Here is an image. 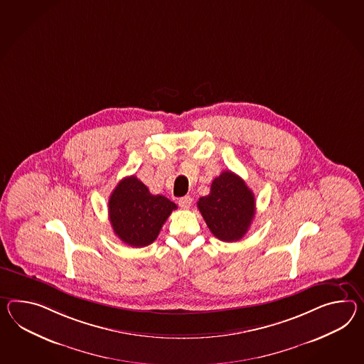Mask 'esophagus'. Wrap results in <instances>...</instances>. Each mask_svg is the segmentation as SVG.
<instances>
[{
    "instance_id": "esophagus-1",
    "label": "esophagus",
    "mask_w": 364,
    "mask_h": 364,
    "mask_svg": "<svg viewBox=\"0 0 364 364\" xmlns=\"http://www.w3.org/2000/svg\"><path fill=\"white\" fill-rule=\"evenodd\" d=\"M192 197H189V196H186V197H181V198H178V205L183 208V209H189L191 208V205H192Z\"/></svg>"
}]
</instances>
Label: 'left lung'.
I'll return each mask as SVG.
<instances>
[{
  "mask_svg": "<svg viewBox=\"0 0 364 364\" xmlns=\"http://www.w3.org/2000/svg\"><path fill=\"white\" fill-rule=\"evenodd\" d=\"M209 230L223 242L245 237L255 215V197L246 183L231 171H223L210 186V193L197 203Z\"/></svg>",
  "mask_w": 364,
  "mask_h": 364,
  "instance_id": "8db88e82",
  "label": "left lung"
}]
</instances>
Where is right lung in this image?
Segmentation results:
<instances>
[{"label":"right lung","mask_w":364,"mask_h":364,"mask_svg":"<svg viewBox=\"0 0 364 364\" xmlns=\"http://www.w3.org/2000/svg\"><path fill=\"white\" fill-rule=\"evenodd\" d=\"M175 209V203L164 196L151 195L135 176L122 178L109 198V220L114 234L132 247H144L156 240Z\"/></svg>","instance_id":"1"}]
</instances>
